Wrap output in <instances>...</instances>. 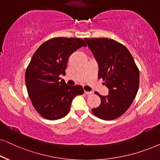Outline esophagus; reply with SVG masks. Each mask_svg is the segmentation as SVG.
Returning a JSON list of instances; mask_svg holds the SVG:
<instances>
[{
    "instance_id": "esophagus-1",
    "label": "esophagus",
    "mask_w": 160,
    "mask_h": 160,
    "mask_svg": "<svg viewBox=\"0 0 160 160\" xmlns=\"http://www.w3.org/2000/svg\"><path fill=\"white\" fill-rule=\"evenodd\" d=\"M84 93L86 95H91V94H92V92H88V91H85L84 90Z\"/></svg>"
}]
</instances>
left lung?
Here are the masks:
<instances>
[{
  "instance_id": "left-lung-1",
  "label": "left lung",
  "mask_w": 160,
  "mask_h": 160,
  "mask_svg": "<svg viewBox=\"0 0 160 160\" xmlns=\"http://www.w3.org/2000/svg\"><path fill=\"white\" fill-rule=\"evenodd\" d=\"M98 65V79L109 89V95L100 97L99 107L92 109L94 115L105 121L121 117L133 102L138 91L140 74L128 50L112 39L85 38Z\"/></svg>"
}]
</instances>
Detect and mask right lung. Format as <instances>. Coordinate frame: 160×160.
I'll use <instances>...</instances> for the list:
<instances>
[{"instance_id": "1", "label": "right lung", "mask_w": 160, "mask_h": 160, "mask_svg": "<svg viewBox=\"0 0 160 160\" xmlns=\"http://www.w3.org/2000/svg\"><path fill=\"white\" fill-rule=\"evenodd\" d=\"M87 46L81 38L56 37L42 43L35 51L26 71L27 92L33 107L45 119L54 121L69 112L72 101L82 95L81 85L69 86L60 75H65L72 53Z\"/></svg>"}]
</instances>
